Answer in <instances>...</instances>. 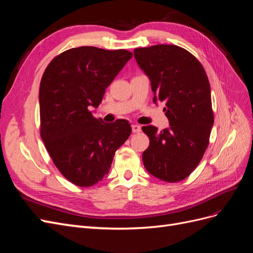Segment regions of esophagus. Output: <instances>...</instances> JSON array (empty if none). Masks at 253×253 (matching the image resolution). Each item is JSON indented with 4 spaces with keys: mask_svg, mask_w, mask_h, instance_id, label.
Instances as JSON below:
<instances>
[{
    "mask_svg": "<svg viewBox=\"0 0 253 253\" xmlns=\"http://www.w3.org/2000/svg\"><path fill=\"white\" fill-rule=\"evenodd\" d=\"M132 131L134 133H139L141 131V126L139 125H132Z\"/></svg>",
    "mask_w": 253,
    "mask_h": 253,
    "instance_id": "1",
    "label": "esophagus"
}]
</instances>
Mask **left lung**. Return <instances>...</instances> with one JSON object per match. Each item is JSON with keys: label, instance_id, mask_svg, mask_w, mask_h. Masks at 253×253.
I'll return each instance as SVG.
<instances>
[{"label": "left lung", "instance_id": "1", "mask_svg": "<svg viewBox=\"0 0 253 253\" xmlns=\"http://www.w3.org/2000/svg\"><path fill=\"white\" fill-rule=\"evenodd\" d=\"M134 57L151 81L153 101L166 102L170 125L162 132L142 126L150 138L144 168L160 180L180 181L200 164L209 143L214 118L208 77L200 61L176 45L136 48Z\"/></svg>", "mask_w": 253, "mask_h": 253}]
</instances>
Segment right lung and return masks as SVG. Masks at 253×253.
<instances>
[{"label": "right lung", "mask_w": 253, "mask_h": 253, "mask_svg": "<svg viewBox=\"0 0 253 253\" xmlns=\"http://www.w3.org/2000/svg\"><path fill=\"white\" fill-rule=\"evenodd\" d=\"M132 57L126 49L81 46L53 58L42 76L41 138L58 170L76 186L101 181L132 133L127 120L106 124L90 111Z\"/></svg>", "instance_id": "add662e5"}]
</instances>
